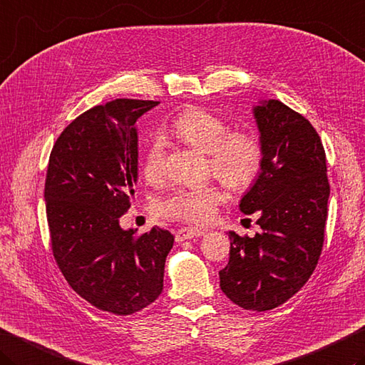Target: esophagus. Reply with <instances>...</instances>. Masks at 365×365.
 <instances>
[{"label": "esophagus", "mask_w": 365, "mask_h": 365, "mask_svg": "<svg viewBox=\"0 0 365 365\" xmlns=\"http://www.w3.org/2000/svg\"><path fill=\"white\" fill-rule=\"evenodd\" d=\"M204 234L202 230H192V227H182V230H178L175 232V242H180L183 240H188V239H195V237H201Z\"/></svg>", "instance_id": "1"}]
</instances>
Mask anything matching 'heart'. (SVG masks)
I'll return each mask as SVG.
<instances>
[{
  "label": "heart",
  "mask_w": 365,
  "mask_h": 365,
  "mask_svg": "<svg viewBox=\"0 0 365 365\" xmlns=\"http://www.w3.org/2000/svg\"><path fill=\"white\" fill-rule=\"evenodd\" d=\"M173 131L187 144L209 153V168L217 178L234 191L248 190L258 180L264 164V148L252 131H230L226 121L201 107H190L178 113ZM142 173L148 182H161L166 175V148L155 138L144 153ZM225 201L218 185L177 188L158 202L160 215L188 225H205L215 218Z\"/></svg>",
  "instance_id": "b5f03b06"
}]
</instances>
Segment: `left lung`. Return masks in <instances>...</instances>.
<instances>
[{"instance_id":"obj_1","label":"left lung","mask_w":365,"mask_h":365,"mask_svg":"<svg viewBox=\"0 0 365 365\" xmlns=\"http://www.w3.org/2000/svg\"><path fill=\"white\" fill-rule=\"evenodd\" d=\"M264 148L258 180L240 210L258 213L255 237L230 232L221 291L244 310L266 312L309 282L324 244L329 199L326 153L315 128L278 99L255 109Z\"/></svg>"}]
</instances>
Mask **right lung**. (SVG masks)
Returning a JSON list of instances; mask_svg holds the SVG:
<instances>
[{
  "label": "right lung",
  "mask_w": 365,
  "mask_h": 365,
  "mask_svg": "<svg viewBox=\"0 0 365 365\" xmlns=\"http://www.w3.org/2000/svg\"><path fill=\"white\" fill-rule=\"evenodd\" d=\"M158 101L121 98L83 112L64 128L50 152L46 212L50 247L69 287L93 307L118 317L155 302L169 231H123L138 178L134 123Z\"/></svg>",
  "instance_id": "1"
}]
</instances>
